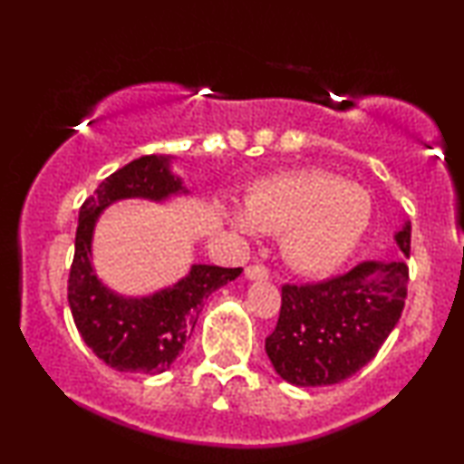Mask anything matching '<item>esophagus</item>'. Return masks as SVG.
I'll use <instances>...</instances> for the list:
<instances>
[{"label": "esophagus", "mask_w": 464, "mask_h": 464, "mask_svg": "<svg viewBox=\"0 0 464 464\" xmlns=\"http://www.w3.org/2000/svg\"><path fill=\"white\" fill-rule=\"evenodd\" d=\"M268 268L266 266H259V264H253V266H246L245 268V276L249 278V281H264V278H268Z\"/></svg>", "instance_id": "obj_1"}]
</instances>
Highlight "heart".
I'll list each match as a JSON object with an SVG mask.
<instances>
[{
	"mask_svg": "<svg viewBox=\"0 0 464 464\" xmlns=\"http://www.w3.org/2000/svg\"><path fill=\"white\" fill-rule=\"evenodd\" d=\"M243 232L281 234L285 262L300 275L340 268L372 219L370 194L357 183L319 169L287 170L259 179L245 196V213H227Z\"/></svg>",
	"mask_w": 464,
	"mask_h": 464,
	"instance_id": "1",
	"label": "heart"
}]
</instances>
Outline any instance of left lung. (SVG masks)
Wrapping results in <instances>:
<instances>
[{
  "label": "left lung",
  "instance_id": "8db88e82",
  "mask_svg": "<svg viewBox=\"0 0 464 464\" xmlns=\"http://www.w3.org/2000/svg\"><path fill=\"white\" fill-rule=\"evenodd\" d=\"M410 238L405 221L395 234L405 257ZM408 281V264L397 259L361 262L321 283L283 285L281 314L266 338L278 376L295 386H329L357 373L399 323Z\"/></svg>",
  "mask_w": 464,
  "mask_h": 464
}]
</instances>
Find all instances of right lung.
<instances>
[{
	"mask_svg": "<svg viewBox=\"0 0 464 464\" xmlns=\"http://www.w3.org/2000/svg\"><path fill=\"white\" fill-rule=\"evenodd\" d=\"M175 194H188V189L170 173V156H141L101 181L80 208L67 285L69 308L86 346L118 372H167L192 335L207 297L243 272L194 264L173 287L143 297H124L101 283L92 266L99 215L124 198L160 202Z\"/></svg>",
	"mask_w": 464,
	"mask_h": 464,
	"instance_id": "add662e5",
	"label": "right lung"
}]
</instances>
